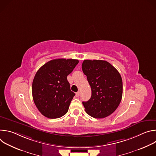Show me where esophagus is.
<instances>
[{"label": "esophagus", "instance_id": "34e87169", "mask_svg": "<svg viewBox=\"0 0 156 156\" xmlns=\"http://www.w3.org/2000/svg\"><path fill=\"white\" fill-rule=\"evenodd\" d=\"M76 97H79L80 96V91H78L77 93H76Z\"/></svg>", "mask_w": 156, "mask_h": 156}]
</instances>
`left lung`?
Here are the masks:
<instances>
[{"instance_id": "1", "label": "left lung", "mask_w": 156, "mask_h": 156, "mask_svg": "<svg viewBox=\"0 0 156 156\" xmlns=\"http://www.w3.org/2000/svg\"><path fill=\"white\" fill-rule=\"evenodd\" d=\"M82 70L91 88V97L83 102L86 113L96 119L112 114L119 105L123 93L120 74L110 63L84 60Z\"/></svg>"}]
</instances>
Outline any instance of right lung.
Segmentation results:
<instances>
[{"mask_svg":"<svg viewBox=\"0 0 156 156\" xmlns=\"http://www.w3.org/2000/svg\"><path fill=\"white\" fill-rule=\"evenodd\" d=\"M78 62L75 59H54L43 65L36 72L32 84L33 98L44 116L57 119L68 112L75 94L70 90L67 76Z\"/></svg>","mask_w":156,"mask_h":156,"instance_id":"1","label":"right lung"}]
</instances>
